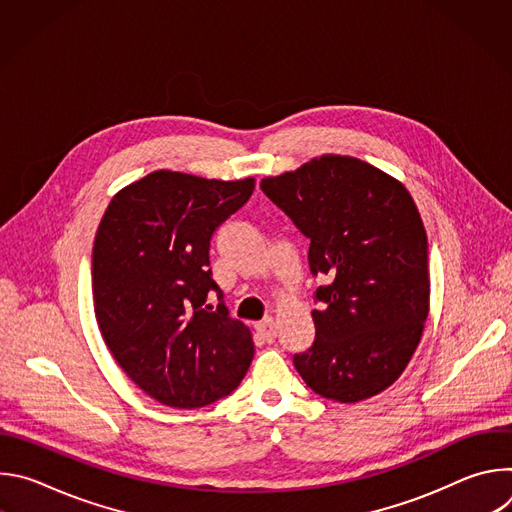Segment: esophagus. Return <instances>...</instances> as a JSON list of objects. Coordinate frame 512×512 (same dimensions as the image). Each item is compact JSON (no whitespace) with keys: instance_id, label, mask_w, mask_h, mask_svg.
Wrapping results in <instances>:
<instances>
[{"instance_id":"esophagus-1","label":"esophagus","mask_w":512,"mask_h":512,"mask_svg":"<svg viewBox=\"0 0 512 512\" xmlns=\"http://www.w3.org/2000/svg\"><path fill=\"white\" fill-rule=\"evenodd\" d=\"M255 330L259 332V336L265 340V342H273L277 338V322L273 318H265L263 322H259L255 326Z\"/></svg>"}]
</instances>
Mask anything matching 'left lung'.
<instances>
[{"label": "left lung", "mask_w": 512, "mask_h": 512, "mask_svg": "<svg viewBox=\"0 0 512 512\" xmlns=\"http://www.w3.org/2000/svg\"><path fill=\"white\" fill-rule=\"evenodd\" d=\"M263 192L310 239V269L334 281L316 291V340L294 364L332 401L358 403L407 369L429 314L427 235L409 190L352 156L324 154L267 176Z\"/></svg>", "instance_id": "8db88e82"}]
</instances>
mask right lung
Returning <instances> with one entry per match:
<instances>
[{
	"label": "right lung",
	"mask_w": 512,
	"mask_h": 512,
	"mask_svg": "<svg viewBox=\"0 0 512 512\" xmlns=\"http://www.w3.org/2000/svg\"><path fill=\"white\" fill-rule=\"evenodd\" d=\"M255 178L156 170L109 202L93 243V304L103 340L152 399L198 409L229 395L255 354L249 326L210 275L214 229L253 194Z\"/></svg>",
	"instance_id": "right-lung-1"
}]
</instances>
